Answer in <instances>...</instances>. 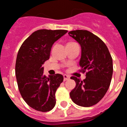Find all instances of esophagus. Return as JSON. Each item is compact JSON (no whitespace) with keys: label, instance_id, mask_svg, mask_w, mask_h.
Returning a JSON list of instances; mask_svg holds the SVG:
<instances>
[{"label":"esophagus","instance_id":"esophagus-1","mask_svg":"<svg viewBox=\"0 0 127 127\" xmlns=\"http://www.w3.org/2000/svg\"><path fill=\"white\" fill-rule=\"evenodd\" d=\"M64 77V81H66V80H69V76H67V75H66V74H64L63 76Z\"/></svg>","mask_w":127,"mask_h":127}]
</instances>
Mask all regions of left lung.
Masks as SVG:
<instances>
[{"label":"left lung","mask_w":127,"mask_h":127,"mask_svg":"<svg viewBox=\"0 0 127 127\" xmlns=\"http://www.w3.org/2000/svg\"><path fill=\"white\" fill-rule=\"evenodd\" d=\"M69 35L81 46L80 71L86 72L83 80L71 77L76 85L70 92V97L77 105L91 107L101 100L109 87L113 74L112 58L104 42L87 30L71 31Z\"/></svg>","instance_id":"obj_1"}]
</instances>
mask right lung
Wrapping results in <instances>:
<instances>
[{"label":"right lung","mask_w":127,"mask_h":127,"mask_svg":"<svg viewBox=\"0 0 127 127\" xmlns=\"http://www.w3.org/2000/svg\"><path fill=\"white\" fill-rule=\"evenodd\" d=\"M68 31L40 30L25 40L18 50L15 72L20 95L33 109L47 112L56 104L55 94L63 81L56 73L47 77L42 64L50 56L51 49L56 40Z\"/></svg>","instance_id":"obj_1"}]
</instances>
